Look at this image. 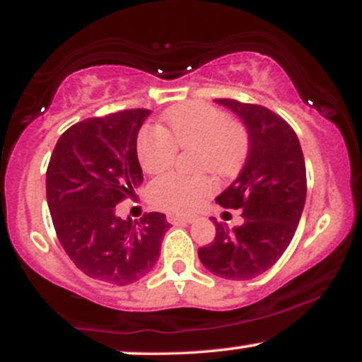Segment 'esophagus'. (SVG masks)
Returning <instances> with one entry per match:
<instances>
[{"instance_id":"obj_1","label":"esophagus","mask_w":362,"mask_h":362,"mask_svg":"<svg viewBox=\"0 0 362 362\" xmlns=\"http://www.w3.org/2000/svg\"><path fill=\"white\" fill-rule=\"evenodd\" d=\"M167 219L168 223L172 224H190L194 221L192 218H185V216H175V214H168Z\"/></svg>"}]
</instances>
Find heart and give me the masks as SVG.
<instances>
[{
    "mask_svg": "<svg viewBox=\"0 0 362 362\" xmlns=\"http://www.w3.org/2000/svg\"><path fill=\"white\" fill-rule=\"evenodd\" d=\"M197 146L195 163L228 173L238 167L247 149V136L226 114L204 102H190L165 115L158 131H143L138 160L144 172L160 173L172 167L177 148ZM216 190L211 177L165 173L149 185V197L173 213H190Z\"/></svg>",
    "mask_w": 362,
    "mask_h": 362,
    "instance_id": "heart-1",
    "label": "heart"
}]
</instances>
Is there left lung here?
<instances>
[{"label": "left lung", "mask_w": 362, "mask_h": 362, "mask_svg": "<svg viewBox=\"0 0 362 362\" xmlns=\"http://www.w3.org/2000/svg\"><path fill=\"white\" fill-rule=\"evenodd\" d=\"M216 103L247 127L242 172L216 197L219 206L242 209L243 224L228 230L213 218L214 242L199 248V259L214 276L247 281L269 271L296 233L306 201L305 158L296 132L272 110L230 98Z\"/></svg>", "instance_id": "left-lung-1"}]
</instances>
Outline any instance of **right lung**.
<instances>
[{
  "instance_id": "add662e5",
  "label": "right lung",
  "mask_w": 362,
  "mask_h": 362,
  "mask_svg": "<svg viewBox=\"0 0 362 362\" xmlns=\"http://www.w3.org/2000/svg\"><path fill=\"white\" fill-rule=\"evenodd\" d=\"M151 110H120L74 124L54 148L45 190L57 238L81 272L126 286L155 267L172 226L161 213L120 219L115 206L143 184L138 134Z\"/></svg>"
}]
</instances>
